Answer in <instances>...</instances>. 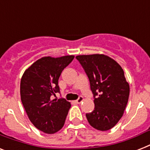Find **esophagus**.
<instances>
[{"mask_svg":"<svg viewBox=\"0 0 150 150\" xmlns=\"http://www.w3.org/2000/svg\"><path fill=\"white\" fill-rule=\"evenodd\" d=\"M82 101H83V97H82V96H79V97L77 100H75V102L76 103H81Z\"/></svg>","mask_w":150,"mask_h":150,"instance_id":"1","label":"esophagus"}]
</instances>
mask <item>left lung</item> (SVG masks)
Masks as SVG:
<instances>
[{
    "label": "left lung",
    "instance_id": "1",
    "mask_svg": "<svg viewBox=\"0 0 150 150\" xmlns=\"http://www.w3.org/2000/svg\"><path fill=\"white\" fill-rule=\"evenodd\" d=\"M79 61L89 78L93 94V111L86 114L89 125L100 131L115 126L123 116L129 97V84L121 66L103 54L79 55Z\"/></svg>",
    "mask_w": 150,
    "mask_h": 150
}]
</instances>
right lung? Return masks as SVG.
I'll return each mask as SVG.
<instances>
[{"label":"right lung","instance_id":"1","mask_svg":"<svg viewBox=\"0 0 150 150\" xmlns=\"http://www.w3.org/2000/svg\"><path fill=\"white\" fill-rule=\"evenodd\" d=\"M73 55L43 57L25 71L20 84L21 100L27 115L37 129L47 134L61 130L71 103L65 99H54L60 93L58 79L62 71L72 61Z\"/></svg>","mask_w":150,"mask_h":150}]
</instances>
